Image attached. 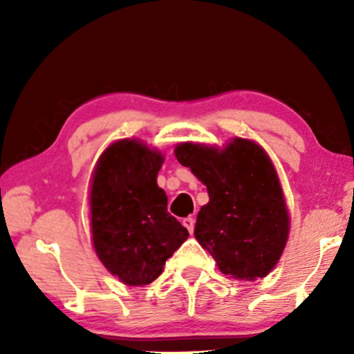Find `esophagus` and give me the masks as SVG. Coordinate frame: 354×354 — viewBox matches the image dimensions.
I'll list each match as a JSON object with an SVG mask.
<instances>
[{
  "mask_svg": "<svg viewBox=\"0 0 354 354\" xmlns=\"http://www.w3.org/2000/svg\"><path fill=\"white\" fill-rule=\"evenodd\" d=\"M182 224H183V227H185L188 232H190V234L193 232V229H195V219H193V217H185Z\"/></svg>",
  "mask_w": 354,
  "mask_h": 354,
  "instance_id": "1",
  "label": "esophagus"
}]
</instances>
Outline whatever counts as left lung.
<instances>
[{
	"mask_svg": "<svg viewBox=\"0 0 354 354\" xmlns=\"http://www.w3.org/2000/svg\"><path fill=\"white\" fill-rule=\"evenodd\" d=\"M176 158L205 183L195 239L235 279L266 277L287 245L290 217L277 172L258 143L235 138L224 149L180 143Z\"/></svg>",
	"mask_w": 354,
	"mask_h": 354,
	"instance_id": "1",
	"label": "left lung"
}]
</instances>
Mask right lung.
Here are the masks:
<instances>
[{
  "label": "right lung",
  "mask_w": 354,
  "mask_h": 354,
  "mask_svg": "<svg viewBox=\"0 0 354 354\" xmlns=\"http://www.w3.org/2000/svg\"><path fill=\"white\" fill-rule=\"evenodd\" d=\"M162 154L137 140L104 149L90 190L91 235L96 254L125 285H148L187 240L188 230L167 212L156 177Z\"/></svg>",
  "instance_id": "right-lung-1"
}]
</instances>
